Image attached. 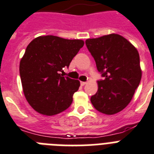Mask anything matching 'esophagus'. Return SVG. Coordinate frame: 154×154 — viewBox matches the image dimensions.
Listing matches in <instances>:
<instances>
[{
	"label": "esophagus",
	"mask_w": 154,
	"mask_h": 154,
	"mask_svg": "<svg viewBox=\"0 0 154 154\" xmlns=\"http://www.w3.org/2000/svg\"><path fill=\"white\" fill-rule=\"evenodd\" d=\"M86 84V82H85V81H81V86H84Z\"/></svg>",
	"instance_id": "34e87169"
}]
</instances>
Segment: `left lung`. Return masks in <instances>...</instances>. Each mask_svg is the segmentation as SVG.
Returning a JSON list of instances; mask_svg holds the SVG:
<instances>
[{"instance_id": "1", "label": "left lung", "mask_w": 154, "mask_h": 154, "mask_svg": "<svg viewBox=\"0 0 154 154\" xmlns=\"http://www.w3.org/2000/svg\"><path fill=\"white\" fill-rule=\"evenodd\" d=\"M103 80L91 97L92 105L101 113L114 115L127 107L142 78L139 54L124 37L110 34L85 41Z\"/></svg>"}]
</instances>
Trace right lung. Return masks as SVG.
I'll use <instances>...</instances> for the list:
<instances>
[{
    "instance_id": "right-lung-1",
    "label": "right lung",
    "mask_w": 154,
    "mask_h": 154,
    "mask_svg": "<svg viewBox=\"0 0 154 154\" xmlns=\"http://www.w3.org/2000/svg\"><path fill=\"white\" fill-rule=\"evenodd\" d=\"M84 43L81 39L46 35L28 44L20 62V74L26 100L35 111L51 116L71 105L80 81L60 72L69 67Z\"/></svg>"
}]
</instances>
